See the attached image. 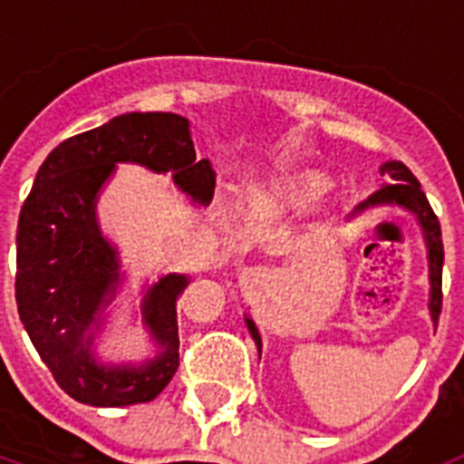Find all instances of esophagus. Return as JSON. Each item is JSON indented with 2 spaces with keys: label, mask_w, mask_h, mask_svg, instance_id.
I'll return each mask as SVG.
<instances>
[{
  "label": "esophagus",
  "mask_w": 464,
  "mask_h": 464,
  "mask_svg": "<svg viewBox=\"0 0 464 464\" xmlns=\"http://www.w3.org/2000/svg\"><path fill=\"white\" fill-rule=\"evenodd\" d=\"M262 278H265V272L257 267H246L244 272H241V283H246V285H253V283H260Z\"/></svg>",
  "instance_id": "obj_1"
}]
</instances>
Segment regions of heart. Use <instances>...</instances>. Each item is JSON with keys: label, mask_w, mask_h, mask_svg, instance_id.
Listing matches in <instances>:
<instances>
[{"label": "heart", "mask_w": 464, "mask_h": 464, "mask_svg": "<svg viewBox=\"0 0 464 464\" xmlns=\"http://www.w3.org/2000/svg\"><path fill=\"white\" fill-rule=\"evenodd\" d=\"M332 181L321 171H288L274 186V192L285 204H311L327 195Z\"/></svg>", "instance_id": "b5f03b06"}]
</instances>
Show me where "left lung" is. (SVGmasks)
Instances as JSON below:
<instances>
[{
  "label": "left lung",
  "instance_id": "left-lung-1",
  "mask_svg": "<svg viewBox=\"0 0 464 464\" xmlns=\"http://www.w3.org/2000/svg\"><path fill=\"white\" fill-rule=\"evenodd\" d=\"M381 176L388 179V186L379 188L376 192H372L367 197V202L360 204L351 216H355L358 211H364L370 207H379V204H400V207L409 208L418 216V223L425 232V244H428V260H430V311H432V321L440 323L441 314V267H444V241H441V227L440 218L434 216L432 207H430L428 197L420 190V183H418L416 176L411 174L407 165L401 162H385L381 167ZM246 325L251 330L253 339H256L257 348H262L260 332H257L256 323L251 318H246Z\"/></svg>",
  "mask_w": 464,
  "mask_h": 464
}]
</instances>
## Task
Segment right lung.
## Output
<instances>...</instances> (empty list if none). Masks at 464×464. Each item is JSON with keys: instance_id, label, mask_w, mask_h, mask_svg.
Listing matches in <instances>:
<instances>
[{"instance_id": "1", "label": "right lung", "mask_w": 464, "mask_h": 464, "mask_svg": "<svg viewBox=\"0 0 464 464\" xmlns=\"http://www.w3.org/2000/svg\"><path fill=\"white\" fill-rule=\"evenodd\" d=\"M116 162L174 171L176 186L195 202L207 204L216 188L208 160H197L186 118L150 111L69 137L36 171L18 220V314L57 385L92 407H127L165 391L179 370L176 302L188 285L186 276L169 274L146 295L143 321L165 348L158 360L141 367L94 362L88 327L118 281L116 251L94 220V197Z\"/></svg>"}]
</instances>
